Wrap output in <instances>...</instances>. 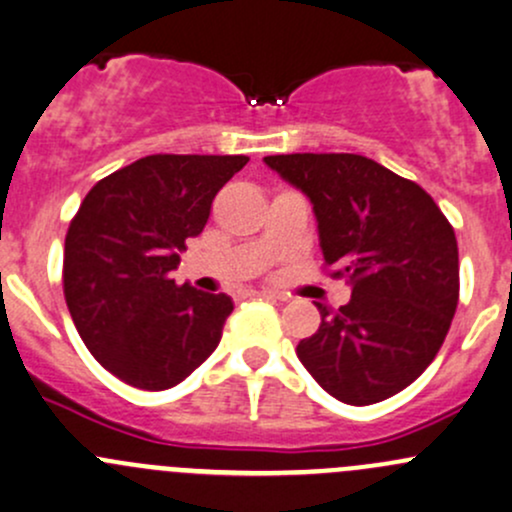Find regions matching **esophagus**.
<instances>
[{"instance_id": "1", "label": "esophagus", "mask_w": 512, "mask_h": 512, "mask_svg": "<svg viewBox=\"0 0 512 512\" xmlns=\"http://www.w3.org/2000/svg\"><path fill=\"white\" fill-rule=\"evenodd\" d=\"M252 297H274V294H270V292H257V289H240V292H235L233 294V299L235 301H240V299H252Z\"/></svg>"}]
</instances>
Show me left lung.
<instances>
[{
	"label": "left lung",
	"instance_id": "1",
	"mask_svg": "<svg viewBox=\"0 0 512 512\" xmlns=\"http://www.w3.org/2000/svg\"><path fill=\"white\" fill-rule=\"evenodd\" d=\"M267 166L314 203L324 270L353 287L316 304L321 326L297 355L328 395L375 405L437 358L459 304V247L434 198L360 154H274Z\"/></svg>",
	"mask_w": 512,
	"mask_h": 512
}]
</instances>
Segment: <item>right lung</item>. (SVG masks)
Returning a JSON list of instances; mask_svg holds the SVG:
<instances>
[{"label": "right lung", "instance_id": "add662e5", "mask_svg": "<svg viewBox=\"0 0 512 512\" xmlns=\"http://www.w3.org/2000/svg\"><path fill=\"white\" fill-rule=\"evenodd\" d=\"M245 164L242 154H152L100 179L73 215L63 294L88 351L122 383L169 390L220 343L233 301L171 272Z\"/></svg>", "mask_w": 512, "mask_h": 512}]
</instances>
